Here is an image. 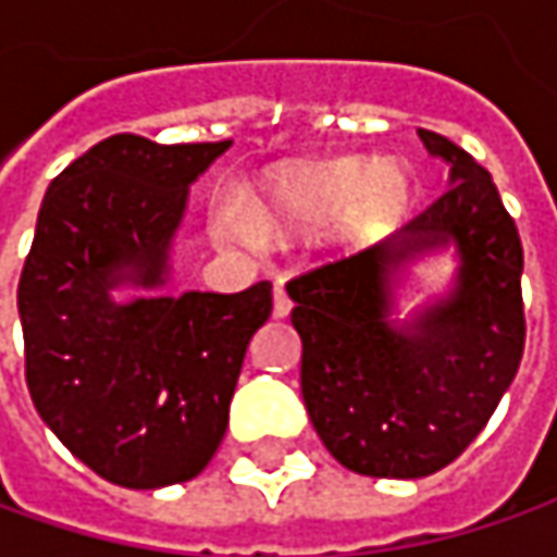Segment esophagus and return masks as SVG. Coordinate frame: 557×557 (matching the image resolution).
<instances>
[{
  "label": "esophagus",
  "instance_id": "34e87169",
  "mask_svg": "<svg viewBox=\"0 0 557 557\" xmlns=\"http://www.w3.org/2000/svg\"><path fill=\"white\" fill-rule=\"evenodd\" d=\"M290 297H288V290L282 288V285H275V290H272V315L275 319H288V312H290Z\"/></svg>",
  "mask_w": 557,
  "mask_h": 557
}]
</instances>
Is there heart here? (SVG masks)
Segmentation results:
<instances>
[{
    "label": "heart",
    "instance_id": "b5f03b06",
    "mask_svg": "<svg viewBox=\"0 0 557 557\" xmlns=\"http://www.w3.org/2000/svg\"><path fill=\"white\" fill-rule=\"evenodd\" d=\"M416 195L412 170L403 161L288 163L272 170L245 201L228 198L216 207L213 232L223 242L263 245L288 242L334 220V242L372 245L394 232Z\"/></svg>",
    "mask_w": 557,
    "mask_h": 557
}]
</instances>
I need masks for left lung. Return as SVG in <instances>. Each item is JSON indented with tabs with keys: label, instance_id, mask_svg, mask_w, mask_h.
Segmentation results:
<instances>
[{
	"label": "left lung",
	"instance_id": "1",
	"mask_svg": "<svg viewBox=\"0 0 557 557\" xmlns=\"http://www.w3.org/2000/svg\"><path fill=\"white\" fill-rule=\"evenodd\" d=\"M449 163V188L387 242L288 282L304 341L300 391L344 468L428 478L483 431L524 356V247L493 176L465 148L418 129ZM453 244L457 288L394 323L393 285L412 259Z\"/></svg>",
	"mask_w": 557,
	"mask_h": 557
}]
</instances>
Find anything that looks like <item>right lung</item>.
<instances>
[{"label":"right lung","mask_w":557,"mask_h":557,"mask_svg":"<svg viewBox=\"0 0 557 557\" xmlns=\"http://www.w3.org/2000/svg\"><path fill=\"white\" fill-rule=\"evenodd\" d=\"M232 141L158 145L120 133L49 185L17 282L27 387L39 418L98 478L158 490L198 478L223 443L245 350L272 285L163 288L188 185Z\"/></svg>","instance_id":"add662e5"}]
</instances>
